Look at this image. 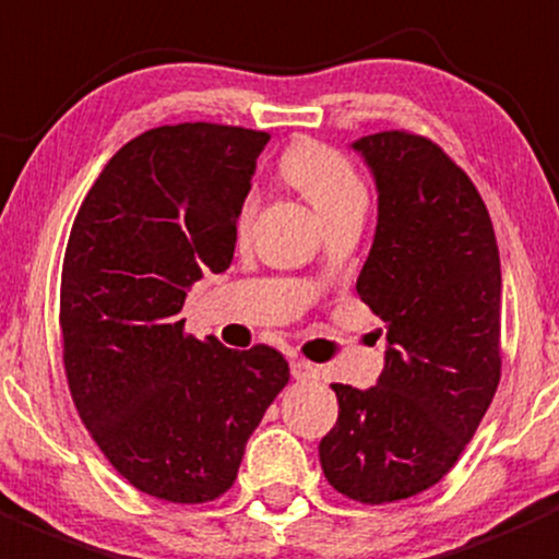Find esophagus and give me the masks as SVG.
Returning <instances> with one entry per match:
<instances>
[{"label": "esophagus", "mask_w": 559, "mask_h": 559, "mask_svg": "<svg viewBox=\"0 0 559 559\" xmlns=\"http://www.w3.org/2000/svg\"><path fill=\"white\" fill-rule=\"evenodd\" d=\"M289 368H292V379H295V381L319 379V368H316L313 362H308V359H302V357H292Z\"/></svg>", "instance_id": "1"}]
</instances>
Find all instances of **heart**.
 I'll return each mask as SVG.
<instances>
[{
	"instance_id": "b5f03b06",
	"label": "heart",
	"mask_w": 559,
	"mask_h": 559,
	"mask_svg": "<svg viewBox=\"0 0 559 559\" xmlns=\"http://www.w3.org/2000/svg\"><path fill=\"white\" fill-rule=\"evenodd\" d=\"M281 173L313 202L324 222L343 211L368 205V189L352 159L319 140H300L292 145L281 159ZM253 211L257 202L253 197H246L238 207V233H246Z\"/></svg>"
}]
</instances>
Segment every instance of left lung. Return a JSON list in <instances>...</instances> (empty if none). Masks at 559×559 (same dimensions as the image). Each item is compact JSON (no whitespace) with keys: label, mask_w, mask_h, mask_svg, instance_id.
<instances>
[{"label":"left lung","mask_w":559,"mask_h":559,"mask_svg":"<svg viewBox=\"0 0 559 559\" xmlns=\"http://www.w3.org/2000/svg\"><path fill=\"white\" fill-rule=\"evenodd\" d=\"M379 186V227L357 295L386 324L379 384H332L337 421L319 443L348 500L394 503L454 467L500 384V253L467 173L425 134L357 140Z\"/></svg>","instance_id":"left-lung-1"}]
</instances>
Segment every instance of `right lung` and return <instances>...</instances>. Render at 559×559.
<instances>
[{
    "mask_svg": "<svg viewBox=\"0 0 559 559\" xmlns=\"http://www.w3.org/2000/svg\"><path fill=\"white\" fill-rule=\"evenodd\" d=\"M267 140L207 121L148 129L107 162L67 240L59 326L72 403L118 476L167 503L222 498L289 381L275 348L197 341L180 319L186 289L233 262Z\"/></svg>",
    "mask_w": 559,
    "mask_h": 559,
    "instance_id": "1",
    "label": "right lung"
}]
</instances>
